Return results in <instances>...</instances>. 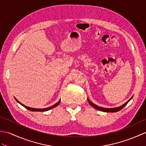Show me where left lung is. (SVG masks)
I'll list each match as a JSON object with an SVG mask.
<instances>
[{"mask_svg": "<svg viewBox=\"0 0 146 146\" xmlns=\"http://www.w3.org/2000/svg\"><path fill=\"white\" fill-rule=\"evenodd\" d=\"M132 98H133V96H132L130 99L127 101L126 103H125L123 105H121V106H120L119 107H117V108H103V107L98 106L95 104H94L93 103L91 102L88 98V102L91 106H93L94 108H95V109H96L98 110L101 111H103V112H106V113H116V112H117V111L121 110L124 106H126V104L129 103V101L132 99Z\"/></svg>", "mask_w": 146, "mask_h": 146, "instance_id": "obj_1", "label": "left lung"}]
</instances>
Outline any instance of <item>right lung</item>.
I'll use <instances>...</instances> for the list:
<instances>
[{
    "label": "right lung",
    "mask_w": 146,
    "mask_h": 146,
    "mask_svg": "<svg viewBox=\"0 0 146 146\" xmlns=\"http://www.w3.org/2000/svg\"><path fill=\"white\" fill-rule=\"evenodd\" d=\"M14 98H15V100L17 101V102L19 103V104H20L22 105V106H23V107H25L26 109H27V110H30V111H40V112H43V111H48V110H51V109H52V108H55L56 106H57L58 105H59V104L60 103V100H59V101L58 103H56V104H55L54 105H53V106H50V107H48V108H43V109H37V108H30V107H28V106H25L24 104H23L22 103H21L20 102H19V101L16 99V98L14 97Z\"/></svg>",
    "instance_id": "add662e5"
}]
</instances>
